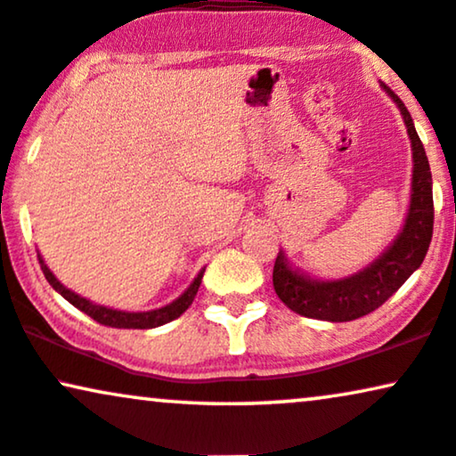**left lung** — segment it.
I'll return each instance as SVG.
<instances>
[{"mask_svg":"<svg viewBox=\"0 0 456 456\" xmlns=\"http://www.w3.org/2000/svg\"><path fill=\"white\" fill-rule=\"evenodd\" d=\"M391 99L404 115L408 136L412 142V198L404 229L394 246L377 258L370 267L345 280H315L292 269L284 252H278L273 265V288L278 297L298 315L328 322H351L379 309L404 281L417 271L429 250L434 235V193H431V170L425 147L414 130L412 118L387 86Z\"/></svg>","mask_w":456,"mask_h":456,"instance_id":"left-lung-1","label":"left lung"}]
</instances>
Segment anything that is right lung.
<instances>
[{"label":"right lung","mask_w":456,"mask_h":456,"mask_svg":"<svg viewBox=\"0 0 456 456\" xmlns=\"http://www.w3.org/2000/svg\"><path fill=\"white\" fill-rule=\"evenodd\" d=\"M37 258H39V265H42L45 280H48V284L54 288L59 295L65 297L67 301L73 305V307L84 311V314L90 315V318L94 322H99V324H102V326H111V328H141V330H145V328H155V326H161V324H168V322L176 320L181 314H185L189 305L193 303L195 295H198V288L201 284V278H204V269H201L198 273V278L193 280V284L189 286L187 290L183 292V295L178 297L175 303L166 305V307L155 309V311H142V314H128V311L107 309V307H102V305H94V303L86 301L84 297L75 295V292H71L69 288L62 286L61 281L56 280L54 275H52V271L45 267L42 256L37 255Z\"/></svg>","instance_id":"right-lung-1"}]
</instances>
